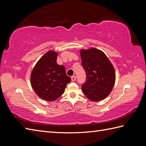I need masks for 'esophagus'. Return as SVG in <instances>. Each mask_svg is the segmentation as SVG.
Listing matches in <instances>:
<instances>
[{
  "mask_svg": "<svg viewBox=\"0 0 146 146\" xmlns=\"http://www.w3.org/2000/svg\"><path fill=\"white\" fill-rule=\"evenodd\" d=\"M71 78H72V81H74L76 80V76H72V77H71Z\"/></svg>",
  "mask_w": 146,
  "mask_h": 146,
  "instance_id": "esophagus-1",
  "label": "esophagus"
}]
</instances>
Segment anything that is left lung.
Masks as SVG:
<instances>
[{
	"mask_svg": "<svg viewBox=\"0 0 146 146\" xmlns=\"http://www.w3.org/2000/svg\"><path fill=\"white\" fill-rule=\"evenodd\" d=\"M81 65L86 74L82 91L89 100L99 101L106 98L113 90L116 74L109 59L96 48L82 50L80 52Z\"/></svg>",
	"mask_w": 146,
	"mask_h": 146,
	"instance_id": "left-lung-1",
	"label": "left lung"
}]
</instances>
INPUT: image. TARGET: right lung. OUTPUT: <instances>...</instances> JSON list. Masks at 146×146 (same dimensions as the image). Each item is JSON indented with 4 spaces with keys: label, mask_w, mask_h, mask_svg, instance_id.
Here are the masks:
<instances>
[{
    "label": "right lung",
    "mask_w": 146,
    "mask_h": 146,
    "mask_svg": "<svg viewBox=\"0 0 146 146\" xmlns=\"http://www.w3.org/2000/svg\"><path fill=\"white\" fill-rule=\"evenodd\" d=\"M58 53L50 50L33 68L30 81L32 88L42 100L53 101L63 94L71 78L66 75L65 68L56 63Z\"/></svg>",
    "instance_id": "right-lung-1"
}]
</instances>
